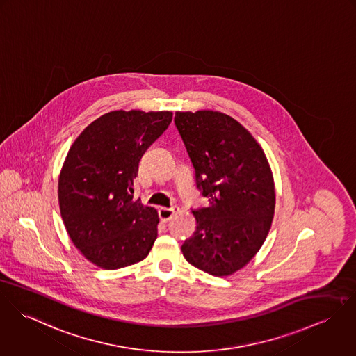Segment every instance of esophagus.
I'll use <instances>...</instances> for the list:
<instances>
[{
	"label": "esophagus",
	"instance_id": "34e87169",
	"mask_svg": "<svg viewBox=\"0 0 356 356\" xmlns=\"http://www.w3.org/2000/svg\"><path fill=\"white\" fill-rule=\"evenodd\" d=\"M177 211H179V207H176V206H172V207H161L159 210V218H161L163 222H166V221H169V220L172 218V216L176 214Z\"/></svg>",
	"mask_w": 356,
	"mask_h": 356
}]
</instances>
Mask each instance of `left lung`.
I'll list each match as a JSON object with an SVG mask.
<instances>
[{
	"mask_svg": "<svg viewBox=\"0 0 356 356\" xmlns=\"http://www.w3.org/2000/svg\"><path fill=\"white\" fill-rule=\"evenodd\" d=\"M176 128L195 170L206 207L193 210L194 235L184 258L216 277L231 276L262 247L272 227L276 193L268 159L254 136L214 111L176 112Z\"/></svg>",
	"mask_w": 356,
	"mask_h": 356,
	"instance_id": "8db88e82",
	"label": "left lung"
}]
</instances>
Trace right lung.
I'll return each mask as SVG.
<instances>
[{
    "label": "right lung",
    "mask_w": 356,
    "mask_h": 356,
    "mask_svg": "<svg viewBox=\"0 0 356 356\" xmlns=\"http://www.w3.org/2000/svg\"><path fill=\"white\" fill-rule=\"evenodd\" d=\"M170 121L172 112H109L87 125L67 154L60 213L83 257L102 269L143 261L157 238V210L134 200L132 186L139 161Z\"/></svg>",
    "instance_id": "add662e5"
}]
</instances>
